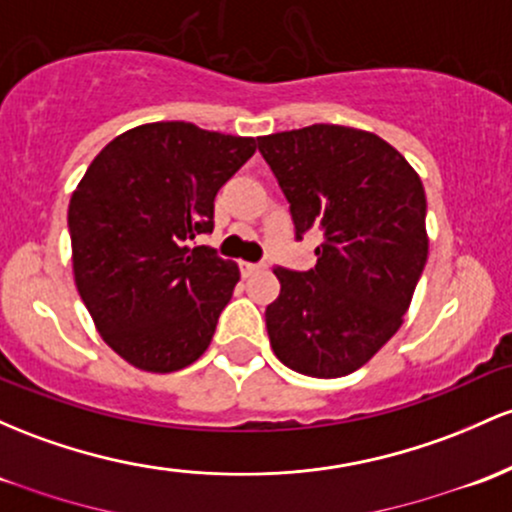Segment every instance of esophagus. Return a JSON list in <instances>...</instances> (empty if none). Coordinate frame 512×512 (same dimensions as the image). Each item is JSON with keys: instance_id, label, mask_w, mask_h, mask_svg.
Listing matches in <instances>:
<instances>
[{"instance_id": "esophagus-1", "label": "esophagus", "mask_w": 512, "mask_h": 512, "mask_svg": "<svg viewBox=\"0 0 512 512\" xmlns=\"http://www.w3.org/2000/svg\"><path fill=\"white\" fill-rule=\"evenodd\" d=\"M265 265H260V262H240V272H243V277H247V274L257 272V269H262Z\"/></svg>"}]
</instances>
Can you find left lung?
<instances>
[{"instance_id": "left-lung-1", "label": "left lung", "mask_w": 512, "mask_h": 512, "mask_svg": "<svg viewBox=\"0 0 512 512\" xmlns=\"http://www.w3.org/2000/svg\"><path fill=\"white\" fill-rule=\"evenodd\" d=\"M257 148L296 240L323 233L316 267L274 269L282 291L265 311L274 355L318 379L352 374L401 328L423 274V182L386 140L333 123L257 138Z\"/></svg>"}]
</instances>
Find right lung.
I'll return each mask as SVG.
<instances>
[{
  "label": "right lung",
  "mask_w": 512,
  "mask_h": 512,
  "mask_svg": "<svg viewBox=\"0 0 512 512\" xmlns=\"http://www.w3.org/2000/svg\"><path fill=\"white\" fill-rule=\"evenodd\" d=\"M255 140L160 121L94 157L67 209L72 269L106 345L145 372H177L206 352L238 284L209 245L218 189Z\"/></svg>",
  "instance_id": "right-lung-1"
}]
</instances>
